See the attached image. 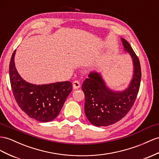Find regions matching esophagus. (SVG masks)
Listing matches in <instances>:
<instances>
[{
  "instance_id": "1",
  "label": "esophagus",
  "mask_w": 159,
  "mask_h": 159,
  "mask_svg": "<svg viewBox=\"0 0 159 159\" xmlns=\"http://www.w3.org/2000/svg\"><path fill=\"white\" fill-rule=\"evenodd\" d=\"M72 87L74 89H78L80 87V83L78 80H75L74 82L72 83Z\"/></svg>"
}]
</instances>
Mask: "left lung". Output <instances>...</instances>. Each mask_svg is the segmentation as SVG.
Instances as JSON below:
<instances>
[{"label": "left lung", "instance_id": "8db88e82", "mask_svg": "<svg viewBox=\"0 0 159 159\" xmlns=\"http://www.w3.org/2000/svg\"><path fill=\"white\" fill-rule=\"evenodd\" d=\"M124 50L129 53L134 62V76L129 87L122 92L112 91L105 86L99 74L91 72L82 85L84 93V112L95 126H107L116 123L129 111L139 91L141 67L139 59L129 43L121 38Z\"/></svg>", "mask_w": 159, "mask_h": 159}]
</instances>
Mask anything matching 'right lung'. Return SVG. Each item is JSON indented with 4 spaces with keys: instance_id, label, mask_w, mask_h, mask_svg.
Wrapping results in <instances>:
<instances>
[{
    "instance_id": "obj_1",
    "label": "right lung",
    "mask_w": 159,
    "mask_h": 159,
    "mask_svg": "<svg viewBox=\"0 0 159 159\" xmlns=\"http://www.w3.org/2000/svg\"><path fill=\"white\" fill-rule=\"evenodd\" d=\"M13 53L9 64L11 89L19 106L31 118L48 122L58 116L67 97L72 90L69 81L35 85L26 82L19 76L15 66Z\"/></svg>"
}]
</instances>
